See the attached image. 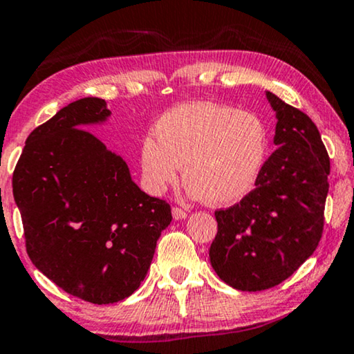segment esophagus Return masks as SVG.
<instances>
[{
	"instance_id": "obj_1",
	"label": "esophagus",
	"mask_w": 354,
	"mask_h": 354,
	"mask_svg": "<svg viewBox=\"0 0 354 354\" xmlns=\"http://www.w3.org/2000/svg\"><path fill=\"white\" fill-rule=\"evenodd\" d=\"M188 214H187V211L185 209H182V207H172V217L176 221H182V219H185Z\"/></svg>"
}]
</instances>
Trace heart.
<instances>
[{
    "mask_svg": "<svg viewBox=\"0 0 354 354\" xmlns=\"http://www.w3.org/2000/svg\"><path fill=\"white\" fill-rule=\"evenodd\" d=\"M140 149L142 174L151 192L177 182L183 166L188 192L212 205H234L253 190L263 172L269 135L263 120L209 101L169 109Z\"/></svg>",
    "mask_w": 354,
    "mask_h": 354,
    "instance_id": "1",
    "label": "heart"
}]
</instances>
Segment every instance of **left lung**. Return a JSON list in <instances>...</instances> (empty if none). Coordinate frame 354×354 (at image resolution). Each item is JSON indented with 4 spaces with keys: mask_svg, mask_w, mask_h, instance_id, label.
I'll return each instance as SVG.
<instances>
[{
    "mask_svg": "<svg viewBox=\"0 0 354 354\" xmlns=\"http://www.w3.org/2000/svg\"><path fill=\"white\" fill-rule=\"evenodd\" d=\"M275 111L274 145L253 192L214 212L212 269L241 292H261L288 279L314 251L324 229L330 161L316 124L266 91Z\"/></svg>",
    "mask_w": 354,
    "mask_h": 354,
    "instance_id": "obj_1",
    "label": "left lung"
}]
</instances>
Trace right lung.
I'll return each mask as SVG.
<instances>
[{
    "label": "right lung",
    "mask_w": 354,
    "mask_h": 354,
    "mask_svg": "<svg viewBox=\"0 0 354 354\" xmlns=\"http://www.w3.org/2000/svg\"><path fill=\"white\" fill-rule=\"evenodd\" d=\"M109 115L101 98L67 104L28 135L12 176L28 258L95 304L140 287L172 221L169 203L140 190L124 159L85 130Z\"/></svg>",
    "instance_id": "add662e5"
}]
</instances>
